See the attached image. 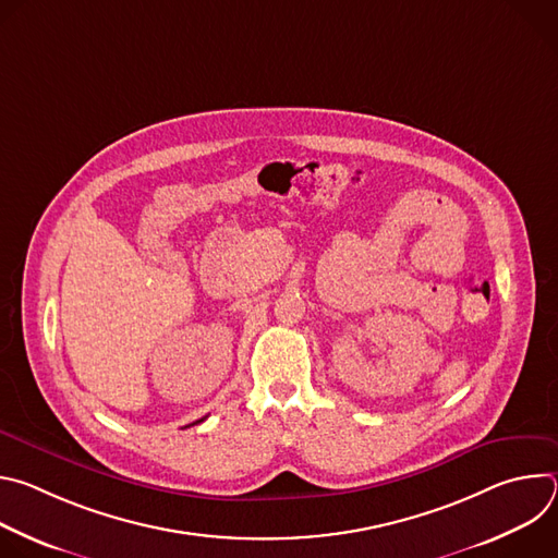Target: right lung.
Listing matches in <instances>:
<instances>
[{"label": "right lung", "instance_id": "1", "mask_svg": "<svg viewBox=\"0 0 558 558\" xmlns=\"http://www.w3.org/2000/svg\"><path fill=\"white\" fill-rule=\"evenodd\" d=\"M203 420H205V417H203ZM203 420H198V422H203Z\"/></svg>", "mask_w": 558, "mask_h": 558}]
</instances>
